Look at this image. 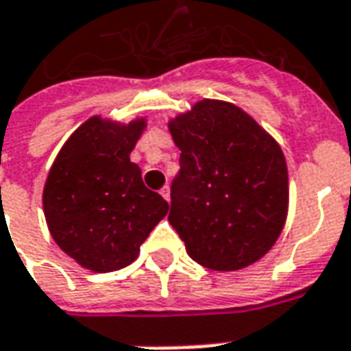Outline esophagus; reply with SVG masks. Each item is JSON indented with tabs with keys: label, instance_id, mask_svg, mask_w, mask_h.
Segmentation results:
<instances>
[{
	"label": "esophagus",
	"instance_id": "obj_1",
	"mask_svg": "<svg viewBox=\"0 0 351 351\" xmlns=\"http://www.w3.org/2000/svg\"><path fill=\"white\" fill-rule=\"evenodd\" d=\"M160 195H162L165 201H169V199H171V189H169V186H163V188L160 189Z\"/></svg>",
	"mask_w": 351,
	"mask_h": 351
}]
</instances>
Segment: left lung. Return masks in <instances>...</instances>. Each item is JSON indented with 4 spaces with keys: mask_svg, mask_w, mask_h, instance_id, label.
Returning <instances> with one entry per match:
<instances>
[{
    "mask_svg": "<svg viewBox=\"0 0 351 351\" xmlns=\"http://www.w3.org/2000/svg\"><path fill=\"white\" fill-rule=\"evenodd\" d=\"M180 149L169 223L188 255L215 271H236L268 253L288 212L281 147L253 117L221 100H201L169 121Z\"/></svg>",
    "mask_w": 351,
    "mask_h": 351,
    "instance_id": "left-lung-1",
    "label": "left lung"
}]
</instances>
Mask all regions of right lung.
<instances>
[{
  "label": "right lung",
  "instance_id": "add662e5",
  "mask_svg": "<svg viewBox=\"0 0 351 351\" xmlns=\"http://www.w3.org/2000/svg\"><path fill=\"white\" fill-rule=\"evenodd\" d=\"M145 119L128 124L90 117L59 150L44 184L43 204L51 238L85 269L108 274L139 255L167 201L150 191L130 152Z\"/></svg>",
  "mask_w": 351,
  "mask_h": 351
}]
</instances>
